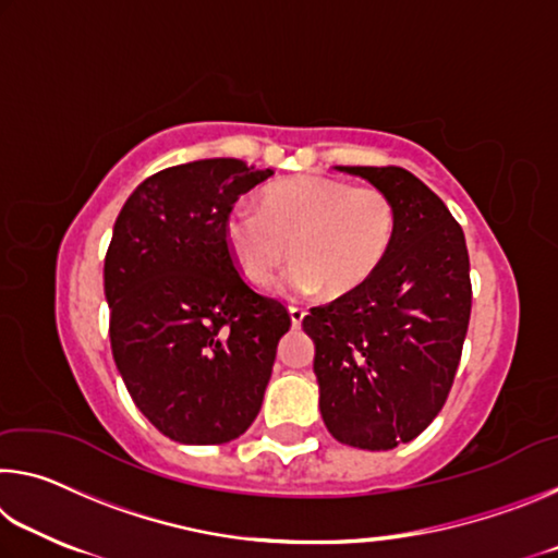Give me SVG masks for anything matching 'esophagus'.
Segmentation results:
<instances>
[{"instance_id":"34e87169","label":"esophagus","mask_w":558,"mask_h":558,"mask_svg":"<svg viewBox=\"0 0 558 558\" xmlns=\"http://www.w3.org/2000/svg\"><path fill=\"white\" fill-rule=\"evenodd\" d=\"M288 313H290V323H292V327H300V325H302V319H305V315H307L305 310L298 307V305H290Z\"/></svg>"}]
</instances>
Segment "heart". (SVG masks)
I'll list each match as a JSON object with an SVG mask.
<instances>
[{"mask_svg":"<svg viewBox=\"0 0 558 558\" xmlns=\"http://www.w3.org/2000/svg\"><path fill=\"white\" fill-rule=\"evenodd\" d=\"M396 231L389 196L376 186L302 174L268 186L263 209L235 204L226 214L223 239L241 276L266 286L282 263L298 258L280 280L292 298H342L362 288L381 266Z\"/></svg>","mask_w":558,"mask_h":558,"instance_id":"heart-1","label":"heart"}]
</instances>
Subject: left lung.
Listing matches in <instances>:
<instances>
[{
    "instance_id": "8db88e82",
    "label": "left lung",
    "mask_w": 558,
    "mask_h": 558,
    "mask_svg": "<svg viewBox=\"0 0 558 558\" xmlns=\"http://www.w3.org/2000/svg\"><path fill=\"white\" fill-rule=\"evenodd\" d=\"M389 196L396 231L381 266L302 319L315 342L319 413L362 450H391L430 426L456 379L472 288L465 233L401 167H337Z\"/></svg>"
}]
</instances>
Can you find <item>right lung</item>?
I'll use <instances>...</instances> for the list:
<instances>
[{"label": "right lung", "mask_w": 558, "mask_h": 558, "mask_svg": "<svg viewBox=\"0 0 558 558\" xmlns=\"http://www.w3.org/2000/svg\"><path fill=\"white\" fill-rule=\"evenodd\" d=\"M272 169L216 157L128 196L108 245L110 347L132 401L184 446H221L256 421L288 310L245 286L223 239L241 194Z\"/></svg>", "instance_id": "1"}]
</instances>
